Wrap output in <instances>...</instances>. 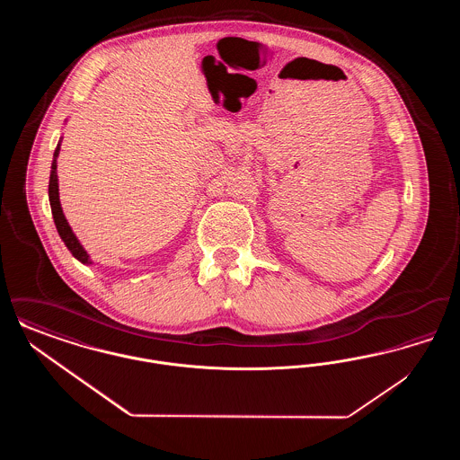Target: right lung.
Instances as JSON below:
<instances>
[{
	"label": "right lung",
	"mask_w": 460,
	"mask_h": 460,
	"mask_svg": "<svg viewBox=\"0 0 460 460\" xmlns=\"http://www.w3.org/2000/svg\"><path fill=\"white\" fill-rule=\"evenodd\" d=\"M60 152V145L57 146L55 155H53V164H51V174H49V186H48V195H49V205H51V214H53V220L57 226V231L60 234V238L66 243V248L70 250V253L83 263L89 262V255L86 250L81 246V243L75 238V234L72 233L68 222H66V216L62 212L60 207V198H58V177H57V156Z\"/></svg>",
	"instance_id": "right-lung-1"
}]
</instances>
